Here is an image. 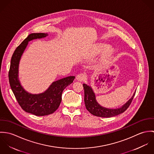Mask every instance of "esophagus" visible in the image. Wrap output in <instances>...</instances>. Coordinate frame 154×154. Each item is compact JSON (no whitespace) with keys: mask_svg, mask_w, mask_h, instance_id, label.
<instances>
[{"mask_svg":"<svg viewBox=\"0 0 154 154\" xmlns=\"http://www.w3.org/2000/svg\"><path fill=\"white\" fill-rule=\"evenodd\" d=\"M85 78H86V76L84 73H80L78 75L76 76V79L79 81H83L85 79Z\"/></svg>","mask_w":154,"mask_h":154,"instance_id":"esophagus-1","label":"esophagus"}]
</instances>
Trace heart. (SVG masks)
Here are the masks:
<instances>
[{
    "label": "heart",
    "mask_w": 154,
    "mask_h": 154,
    "mask_svg": "<svg viewBox=\"0 0 154 154\" xmlns=\"http://www.w3.org/2000/svg\"><path fill=\"white\" fill-rule=\"evenodd\" d=\"M102 50V48H100V49H99V50H98V51H100V50ZM110 52H109V53H107V55H110Z\"/></svg>",
    "instance_id": "obj_1"
}]
</instances>
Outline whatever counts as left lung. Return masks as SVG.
<instances>
[{"instance_id":"8db88e82","label":"left lung","mask_w":154,"mask_h":154,"mask_svg":"<svg viewBox=\"0 0 154 154\" xmlns=\"http://www.w3.org/2000/svg\"><path fill=\"white\" fill-rule=\"evenodd\" d=\"M83 87L84 89V102L86 109L92 115L101 117H111L125 112L130 106L136 93L135 92L132 98L122 107L116 109H111L103 107L97 103L95 94L91 87L84 84Z\"/></svg>"}]
</instances>
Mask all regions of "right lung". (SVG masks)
<instances>
[{"label": "right lung", "mask_w": 154, "mask_h": 154, "mask_svg": "<svg viewBox=\"0 0 154 154\" xmlns=\"http://www.w3.org/2000/svg\"><path fill=\"white\" fill-rule=\"evenodd\" d=\"M47 35V33H32L17 47L11 58L8 75L11 88L20 106L25 111L38 116L52 114L59 108L63 91L75 78L70 76L53 82L45 92L39 94H30L22 88L18 79V67L22 54L28 42Z\"/></svg>", "instance_id": "right-lung-1"}]
</instances>
